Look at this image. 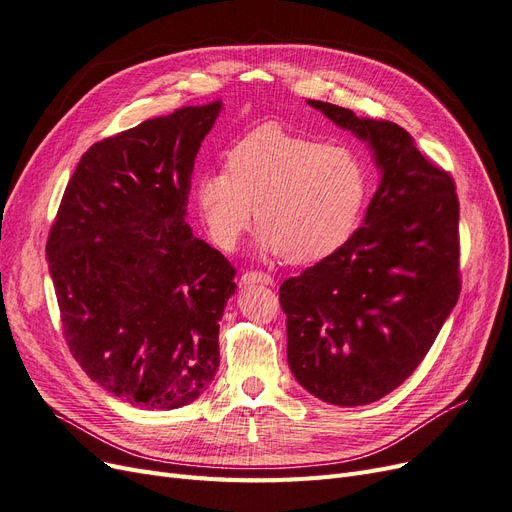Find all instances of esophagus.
<instances>
[{"label":"esophagus","mask_w":512,"mask_h":512,"mask_svg":"<svg viewBox=\"0 0 512 512\" xmlns=\"http://www.w3.org/2000/svg\"><path fill=\"white\" fill-rule=\"evenodd\" d=\"M240 283L244 287L246 285H255V283H259V285H274V278L270 274H266V272H244L242 278H240Z\"/></svg>","instance_id":"34e87169"}]
</instances>
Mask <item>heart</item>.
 I'll return each mask as SVG.
<instances>
[{
	"label": "heart",
	"instance_id": "1",
	"mask_svg": "<svg viewBox=\"0 0 512 512\" xmlns=\"http://www.w3.org/2000/svg\"><path fill=\"white\" fill-rule=\"evenodd\" d=\"M366 163L349 146L261 125L227 151V170L195 178L193 197L212 242L234 251L255 221L259 246L291 263L332 255L368 200Z\"/></svg>",
	"mask_w": 512,
	"mask_h": 512
}]
</instances>
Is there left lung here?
I'll return each instance as SVG.
<instances>
[{
  "mask_svg": "<svg viewBox=\"0 0 512 512\" xmlns=\"http://www.w3.org/2000/svg\"><path fill=\"white\" fill-rule=\"evenodd\" d=\"M308 106L366 142L381 183L357 232L280 285L289 368L334 406L381 400L415 372L459 298V202L400 125Z\"/></svg>",
  "mask_w": 512,
  "mask_h": 512,
  "instance_id": "obj_1",
  "label": "left lung"
}]
</instances>
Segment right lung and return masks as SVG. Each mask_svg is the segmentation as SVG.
Segmentation results:
<instances>
[{
  "label": "right lung",
  "mask_w": 512,
  "mask_h": 512,
  "mask_svg": "<svg viewBox=\"0 0 512 512\" xmlns=\"http://www.w3.org/2000/svg\"><path fill=\"white\" fill-rule=\"evenodd\" d=\"M223 102L93 144L46 242L63 334L80 368L119 400L195 402L219 368V321L236 270L187 223L193 163Z\"/></svg>",
  "instance_id": "add662e5"
}]
</instances>
